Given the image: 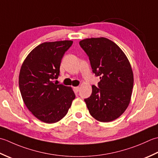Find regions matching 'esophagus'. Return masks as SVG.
<instances>
[{
    "instance_id": "34e87169",
    "label": "esophagus",
    "mask_w": 158,
    "mask_h": 158,
    "mask_svg": "<svg viewBox=\"0 0 158 158\" xmlns=\"http://www.w3.org/2000/svg\"><path fill=\"white\" fill-rule=\"evenodd\" d=\"M73 89H74V91H75L76 92L80 91V87H79V86H76V87H74Z\"/></svg>"
}]
</instances>
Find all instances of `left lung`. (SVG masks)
<instances>
[{
  "label": "left lung",
  "mask_w": 158,
  "mask_h": 158,
  "mask_svg": "<svg viewBox=\"0 0 158 158\" xmlns=\"http://www.w3.org/2000/svg\"><path fill=\"white\" fill-rule=\"evenodd\" d=\"M79 44L89 56L93 73L100 79L85 99L89 113L99 121H114L130 102L134 85L130 63L121 48L107 38L85 39Z\"/></svg>",
  "instance_id": "1"
}]
</instances>
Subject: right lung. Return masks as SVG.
<instances>
[{"label": "right lung", "instance_id": "obj_1", "mask_svg": "<svg viewBox=\"0 0 158 158\" xmlns=\"http://www.w3.org/2000/svg\"><path fill=\"white\" fill-rule=\"evenodd\" d=\"M72 41L45 42L26 58L19 75L24 104L39 120L54 123L65 117L76 95L72 88L54 83L60 74V62Z\"/></svg>", "mask_w": 158, "mask_h": 158}]
</instances>
